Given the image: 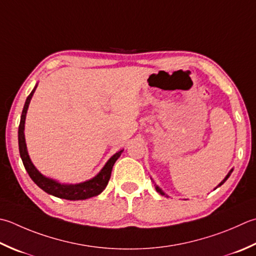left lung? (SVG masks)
I'll return each instance as SVG.
<instances>
[{
	"instance_id": "obj_1",
	"label": "left lung",
	"mask_w": 256,
	"mask_h": 256,
	"mask_svg": "<svg viewBox=\"0 0 256 256\" xmlns=\"http://www.w3.org/2000/svg\"><path fill=\"white\" fill-rule=\"evenodd\" d=\"M232 172H233V168L231 170V171H230V172L228 173V175H226V176H225V178H224V180H223V181H222L221 183H220V184L218 185V186H216V188H215L214 190H216L218 188H220V186H221V185H222V184H223V183H224L225 181H226V180H228V178H230V175H231V173H232ZM151 180H152V178H151ZM153 183H154V181H153ZM154 186H155V190H156V191H158V192L160 194H161V195H164V196H166V198H168V194H165V193L163 192V190H162L161 188H160V186H158V185H156V184H154Z\"/></svg>"
}]
</instances>
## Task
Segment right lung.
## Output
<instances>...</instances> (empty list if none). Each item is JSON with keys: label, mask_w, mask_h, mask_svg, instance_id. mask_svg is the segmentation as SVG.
Listing matches in <instances>:
<instances>
[{"label": "right lung", "mask_w": 256, "mask_h": 256, "mask_svg": "<svg viewBox=\"0 0 256 256\" xmlns=\"http://www.w3.org/2000/svg\"><path fill=\"white\" fill-rule=\"evenodd\" d=\"M38 88V83L35 84L32 92L30 93L28 96L25 101L22 115H21V121H20L18 125V150L20 155H21L22 162L25 170L28 173L30 178L33 180V182L38 185L40 188H42L44 192H46L50 195L56 196L60 198L70 200V201H78V200H86L90 198L96 196V195L101 194L106 185L108 183V180L111 178V172L113 168L114 163L116 162V160L121 156L124 150H121L112 155L108 158V161L105 163L104 166L102 168L94 178L88 180L81 183L76 184H68V183H61L56 181V180L48 178L43 175L34 166L31 158L28 152L26 142H25V135H24V128H25V118H26V113L28 110L30 102H31L33 94L35 90Z\"/></svg>", "instance_id": "1"}]
</instances>
